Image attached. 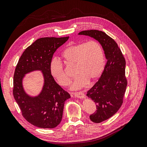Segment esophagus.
I'll list each match as a JSON object with an SVG mask.
<instances>
[{
    "label": "esophagus",
    "instance_id": "obj_1",
    "mask_svg": "<svg viewBox=\"0 0 147 147\" xmlns=\"http://www.w3.org/2000/svg\"><path fill=\"white\" fill-rule=\"evenodd\" d=\"M73 95L74 97H78V98H80V99H84L85 97V94L82 93V92H78V93H73Z\"/></svg>",
    "mask_w": 147,
    "mask_h": 147
}]
</instances>
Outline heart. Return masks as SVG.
Wrapping results in <instances>:
<instances>
[{
	"mask_svg": "<svg viewBox=\"0 0 147 147\" xmlns=\"http://www.w3.org/2000/svg\"><path fill=\"white\" fill-rule=\"evenodd\" d=\"M62 56L67 65L75 66L74 74L76 78L70 86L73 90L85 87L88 82H95L104 68V52L101 45L95 40L69 45L63 50ZM50 71L59 85L65 86L69 82L70 79L65 71L62 63L57 58L51 60Z\"/></svg>",
	"mask_w": 147,
	"mask_h": 147,
	"instance_id": "heart-1",
	"label": "heart"
}]
</instances>
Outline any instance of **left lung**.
<instances>
[{
  "instance_id": "obj_1",
  "label": "left lung",
  "mask_w": 147,
  "mask_h": 147,
  "mask_svg": "<svg viewBox=\"0 0 147 147\" xmlns=\"http://www.w3.org/2000/svg\"><path fill=\"white\" fill-rule=\"evenodd\" d=\"M79 35L88 36L98 41L107 59L100 78L86 94L96 104L97 110L90 116L91 121L100 123L115 115L122 104L127 86L125 60L117 43L105 32L91 30L81 31Z\"/></svg>"
}]
</instances>
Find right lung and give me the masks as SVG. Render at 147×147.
<instances>
[{"label":"right lung","mask_w":147,"mask_h":147,"mask_svg":"<svg viewBox=\"0 0 147 147\" xmlns=\"http://www.w3.org/2000/svg\"><path fill=\"white\" fill-rule=\"evenodd\" d=\"M69 37H42L26 48L15 69L13 96L26 120L41 128H53L61 123L65 102L70 98L68 92L59 85L50 71V64L57 49ZM41 70L45 84L40 94L32 97L26 93L22 81L25 74Z\"/></svg>","instance_id":"1"}]
</instances>
